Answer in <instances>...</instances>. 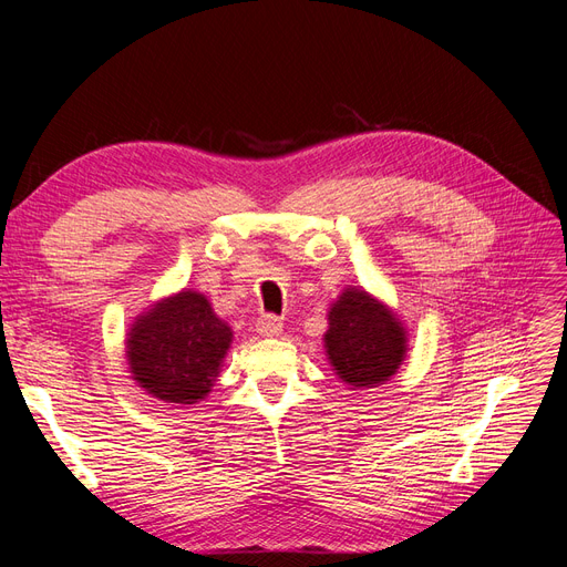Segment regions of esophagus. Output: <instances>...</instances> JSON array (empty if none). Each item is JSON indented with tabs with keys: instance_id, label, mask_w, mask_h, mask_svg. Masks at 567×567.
I'll list each match as a JSON object with an SVG mask.
<instances>
[{
	"instance_id": "34e87169",
	"label": "esophagus",
	"mask_w": 567,
	"mask_h": 567,
	"mask_svg": "<svg viewBox=\"0 0 567 567\" xmlns=\"http://www.w3.org/2000/svg\"><path fill=\"white\" fill-rule=\"evenodd\" d=\"M257 333L264 338H274L282 333V321L276 315H264L257 319Z\"/></svg>"
}]
</instances>
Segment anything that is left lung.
<instances>
[{"instance_id":"1","label":"left lung","mask_w":567,"mask_h":567,"mask_svg":"<svg viewBox=\"0 0 567 567\" xmlns=\"http://www.w3.org/2000/svg\"><path fill=\"white\" fill-rule=\"evenodd\" d=\"M326 319V359L349 391L377 389L398 374L409 351V333L389 303L363 287L347 285Z\"/></svg>"}]
</instances>
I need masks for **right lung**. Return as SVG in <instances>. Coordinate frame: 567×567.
I'll return each instance as SVG.
<instances>
[{
	"instance_id": "1",
	"label": "right lung",
	"mask_w": 567,
	"mask_h": 567,
	"mask_svg": "<svg viewBox=\"0 0 567 567\" xmlns=\"http://www.w3.org/2000/svg\"><path fill=\"white\" fill-rule=\"evenodd\" d=\"M231 340V326L202 291L163 296L135 317L126 333L131 379L158 402L197 404L212 393Z\"/></svg>"
}]
</instances>
